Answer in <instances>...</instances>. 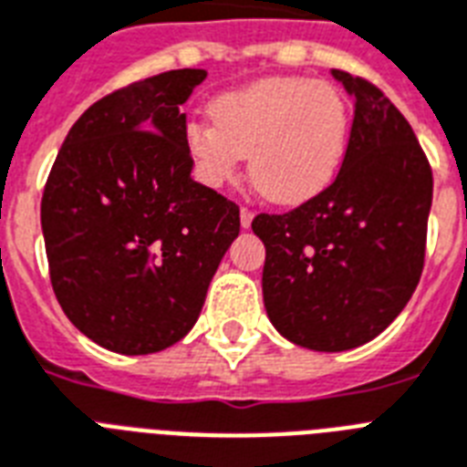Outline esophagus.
Instances as JSON below:
<instances>
[{
    "label": "esophagus",
    "instance_id": "obj_1",
    "mask_svg": "<svg viewBox=\"0 0 467 467\" xmlns=\"http://www.w3.org/2000/svg\"><path fill=\"white\" fill-rule=\"evenodd\" d=\"M253 210L251 207H241V226H244V229H248V226H251L253 223Z\"/></svg>",
    "mask_w": 467,
    "mask_h": 467
}]
</instances>
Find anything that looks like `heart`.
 I'll use <instances>...</instances> for the list:
<instances>
[{
  "mask_svg": "<svg viewBox=\"0 0 467 467\" xmlns=\"http://www.w3.org/2000/svg\"><path fill=\"white\" fill-rule=\"evenodd\" d=\"M212 120L185 128L200 181L222 188L248 156L255 188L277 204L306 202L333 182L352 128L337 86L306 77H270L222 93Z\"/></svg>",
  "mask_w": 467,
  "mask_h": 467,
  "instance_id": "1",
  "label": "heart"
}]
</instances>
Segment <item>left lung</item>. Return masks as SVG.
Segmentation results:
<instances>
[{"instance_id":"8db88e82","label":"left lung","mask_w":467,"mask_h":467,"mask_svg":"<svg viewBox=\"0 0 467 467\" xmlns=\"http://www.w3.org/2000/svg\"><path fill=\"white\" fill-rule=\"evenodd\" d=\"M354 96L335 181L285 214H257L263 298L294 345L345 352L383 333L422 277L431 166L410 122L371 81L333 69Z\"/></svg>"}]
</instances>
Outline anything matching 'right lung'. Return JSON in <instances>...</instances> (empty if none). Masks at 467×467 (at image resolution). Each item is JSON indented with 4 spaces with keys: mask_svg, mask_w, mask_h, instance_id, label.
<instances>
[{
    "mask_svg": "<svg viewBox=\"0 0 467 467\" xmlns=\"http://www.w3.org/2000/svg\"><path fill=\"white\" fill-rule=\"evenodd\" d=\"M204 77L171 69L96 100L45 182L55 296L110 352H161L185 337L241 231L238 204L190 178L181 106Z\"/></svg>",
    "mask_w": 467,
    "mask_h": 467,
    "instance_id": "obj_1",
    "label": "right lung"
}]
</instances>
